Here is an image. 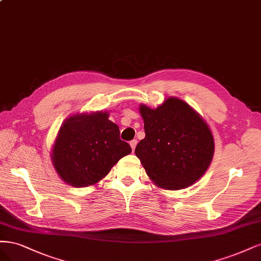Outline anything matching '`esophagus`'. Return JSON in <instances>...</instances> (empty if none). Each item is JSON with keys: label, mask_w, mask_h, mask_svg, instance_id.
<instances>
[{"label": "esophagus", "mask_w": 261, "mask_h": 261, "mask_svg": "<svg viewBox=\"0 0 261 261\" xmlns=\"http://www.w3.org/2000/svg\"><path fill=\"white\" fill-rule=\"evenodd\" d=\"M137 143H138V141H137V140H132V141H130V146H131V148H132V152H134V149H136Z\"/></svg>", "instance_id": "obj_1"}]
</instances>
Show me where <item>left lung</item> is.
Segmentation results:
<instances>
[{"instance_id": "obj_1", "label": "left lung", "mask_w": 261, "mask_h": 261, "mask_svg": "<svg viewBox=\"0 0 261 261\" xmlns=\"http://www.w3.org/2000/svg\"><path fill=\"white\" fill-rule=\"evenodd\" d=\"M145 138L136 155L157 186L181 190L195 183L212 163L215 142L207 123L189 104L169 97L152 109L141 105Z\"/></svg>"}]
</instances>
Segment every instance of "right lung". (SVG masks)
I'll return each mask as SVG.
<instances>
[{
    "label": "right lung",
    "instance_id": "obj_1",
    "mask_svg": "<svg viewBox=\"0 0 261 261\" xmlns=\"http://www.w3.org/2000/svg\"><path fill=\"white\" fill-rule=\"evenodd\" d=\"M130 153V145L120 139L119 127L108 119V114L94 113L75 115L64 122L52 159L67 184L86 188L103 179Z\"/></svg>",
    "mask_w": 261,
    "mask_h": 261
}]
</instances>
